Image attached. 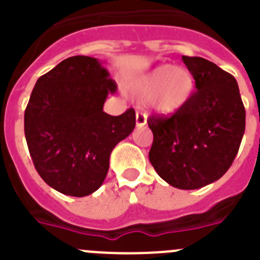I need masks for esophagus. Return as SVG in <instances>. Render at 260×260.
Masks as SVG:
<instances>
[{"label":"esophagus","instance_id":"34e87169","mask_svg":"<svg viewBox=\"0 0 260 260\" xmlns=\"http://www.w3.org/2000/svg\"><path fill=\"white\" fill-rule=\"evenodd\" d=\"M147 123V115L142 111H137L136 113V125L137 127H144Z\"/></svg>","mask_w":260,"mask_h":260}]
</instances>
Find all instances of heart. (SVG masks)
<instances>
[{
	"label": "heart",
	"instance_id": "b5f03b06",
	"mask_svg": "<svg viewBox=\"0 0 260 260\" xmlns=\"http://www.w3.org/2000/svg\"><path fill=\"white\" fill-rule=\"evenodd\" d=\"M131 87L138 100L149 101L157 113L173 114L190 100L195 81L185 68L160 65L137 77Z\"/></svg>",
	"mask_w": 260,
	"mask_h": 260
}]
</instances>
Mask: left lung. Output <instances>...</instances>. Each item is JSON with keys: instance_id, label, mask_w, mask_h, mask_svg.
Segmentation results:
<instances>
[{"instance_id": "1", "label": "left lung", "mask_w": 260, "mask_h": 260, "mask_svg": "<svg viewBox=\"0 0 260 260\" xmlns=\"http://www.w3.org/2000/svg\"><path fill=\"white\" fill-rule=\"evenodd\" d=\"M198 91L172 116H150V163L167 183L196 190L234 163L245 132V108L234 75L203 57L182 56Z\"/></svg>"}]
</instances>
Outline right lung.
Segmentation results:
<instances>
[{"label":"right lung","instance_id":"add662e5","mask_svg":"<svg viewBox=\"0 0 260 260\" xmlns=\"http://www.w3.org/2000/svg\"><path fill=\"white\" fill-rule=\"evenodd\" d=\"M94 57L72 56L40 77L24 114V132L41 178L64 195L83 198L103 185L116 144L136 125L128 109L104 111L116 83Z\"/></svg>","mask_w":260,"mask_h":260}]
</instances>
